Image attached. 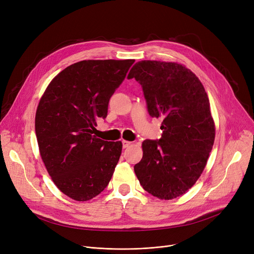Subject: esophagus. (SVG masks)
<instances>
[{"label":"esophagus","instance_id":"34e87169","mask_svg":"<svg viewBox=\"0 0 254 254\" xmlns=\"http://www.w3.org/2000/svg\"><path fill=\"white\" fill-rule=\"evenodd\" d=\"M131 144V141H127V140H123V148L126 149V148H128Z\"/></svg>","mask_w":254,"mask_h":254}]
</instances>
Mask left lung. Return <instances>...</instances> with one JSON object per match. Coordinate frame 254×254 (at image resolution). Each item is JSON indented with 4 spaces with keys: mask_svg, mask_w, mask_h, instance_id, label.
I'll use <instances>...</instances> for the list:
<instances>
[{
    "mask_svg": "<svg viewBox=\"0 0 254 254\" xmlns=\"http://www.w3.org/2000/svg\"><path fill=\"white\" fill-rule=\"evenodd\" d=\"M127 78L142 87L149 115L163 118L162 137L142 141L133 169L139 184L159 199L185 194L201 176L212 150L215 126L208 95L185 66L163 61L136 62Z\"/></svg>",
    "mask_w": 254,
    "mask_h": 254,
    "instance_id": "obj_1",
    "label": "left lung"
}]
</instances>
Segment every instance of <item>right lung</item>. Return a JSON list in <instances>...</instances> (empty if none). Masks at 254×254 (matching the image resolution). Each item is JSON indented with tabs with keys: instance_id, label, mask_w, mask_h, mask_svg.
<instances>
[{
	"instance_id": "add662e5",
	"label": "right lung",
	"mask_w": 254,
	"mask_h": 254,
	"mask_svg": "<svg viewBox=\"0 0 254 254\" xmlns=\"http://www.w3.org/2000/svg\"><path fill=\"white\" fill-rule=\"evenodd\" d=\"M133 62L74 63L53 78L40 99L35 118L40 155L54 184L71 199L94 198L113 177L123 143L97 138L93 132Z\"/></svg>"
}]
</instances>
